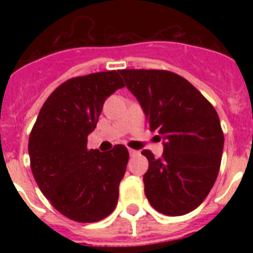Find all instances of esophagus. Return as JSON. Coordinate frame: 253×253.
<instances>
[{"label": "esophagus", "instance_id": "34e87169", "mask_svg": "<svg viewBox=\"0 0 253 253\" xmlns=\"http://www.w3.org/2000/svg\"><path fill=\"white\" fill-rule=\"evenodd\" d=\"M129 154H130V157H134V156H138V154H139V152L135 151V149L129 148Z\"/></svg>", "mask_w": 253, "mask_h": 253}]
</instances>
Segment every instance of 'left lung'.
<instances>
[{"instance_id": "obj_1", "label": "left lung", "mask_w": 253, "mask_h": 253, "mask_svg": "<svg viewBox=\"0 0 253 253\" xmlns=\"http://www.w3.org/2000/svg\"><path fill=\"white\" fill-rule=\"evenodd\" d=\"M152 131L163 139V153L148 160L144 193L154 209L176 216L204 202L218 176L224 135L213 105L184 77L160 69H123Z\"/></svg>"}]
</instances>
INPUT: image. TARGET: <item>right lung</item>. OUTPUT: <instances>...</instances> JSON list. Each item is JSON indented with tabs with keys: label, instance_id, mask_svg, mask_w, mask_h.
Masks as SVG:
<instances>
[{
	"label": "right lung",
	"instance_id": "add662e5",
	"mask_svg": "<svg viewBox=\"0 0 253 253\" xmlns=\"http://www.w3.org/2000/svg\"><path fill=\"white\" fill-rule=\"evenodd\" d=\"M119 72L71 78L58 86L40 109L29 138L30 167L50 204L80 223L99 222L118 204L129 152L87 148L105 100L124 87Z\"/></svg>",
	"mask_w": 253,
	"mask_h": 253
}]
</instances>
